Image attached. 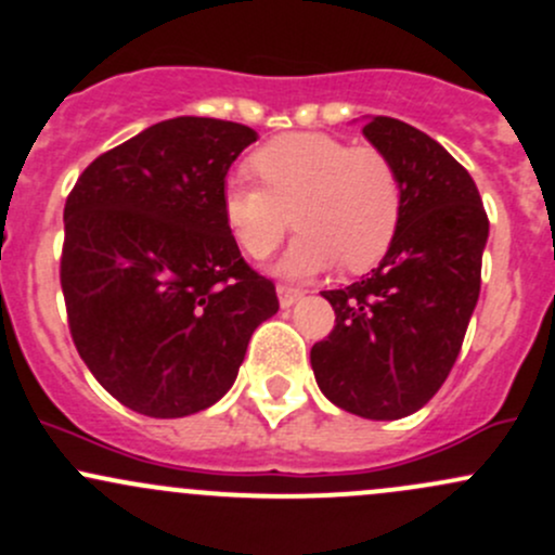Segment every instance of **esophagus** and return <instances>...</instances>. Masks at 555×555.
Masks as SVG:
<instances>
[{
    "label": "esophagus",
    "instance_id": "34e87169",
    "mask_svg": "<svg viewBox=\"0 0 555 555\" xmlns=\"http://www.w3.org/2000/svg\"><path fill=\"white\" fill-rule=\"evenodd\" d=\"M276 293H279V302H282V308L295 306V302L302 297V289L293 287V284H279Z\"/></svg>",
    "mask_w": 555,
    "mask_h": 555
}]
</instances>
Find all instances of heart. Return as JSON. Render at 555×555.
I'll use <instances>...</instances> for the list:
<instances>
[{"instance_id": "1", "label": "heart", "mask_w": 555, "mask_h": 555, "mask_svg": "<svg viewBox=\"0 0 555 555\" xmlns=\"http://www.w3.org/2000/svg\"><path fill=\"white\" fill-rule=\"evenodd\" d=\"M258 183L231 180L223 218L249 258L262 260L300 229L282 260L284 273H313L340 260L366 271L383 260L401 220V180L372 145L326 132H289L262 143L249 159Z\"/></svg>"}]
</instances>
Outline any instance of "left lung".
Returning <instances> with one entry per match:
<instances>
[{
    "label": "left lung",
    "mask_w": 555,
    "mask_h": 555,
    "mask_svg": "<svg viewBox=\"0 0 555 555\" xmlns=\"http://www.w3.org/2000/svg\"><path fill=\"white\" fill-rule=\"evenodd\" d=\"M364 135L399 172V231L370 276L322 293L335 326L311 348V366L340 410L399 420L428 404L457 361L489 218L468 170L417 127L372 116Z\"/></svg>",
    "instance_id": "8db88e82"
}]
</instances>
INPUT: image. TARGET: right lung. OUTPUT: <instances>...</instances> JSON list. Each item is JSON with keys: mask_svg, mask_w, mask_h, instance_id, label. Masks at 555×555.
Instances as JSON below:
<instances>
[{"mask_svg": "<svg viewBox=\"0 0 555 555\" xmlns=\"http://www.w3.org/2000/svg\"><path fill=\"white\" fill-rule=\"evenodd\" d=\"M258 132L178 116L98 156L63 209L61 287L87 370L130 410L185 417L238 375L276 287L238 253L225 172Z\"/></svg>", "mask_w": 555, "mask_h": 555, "instance_id": "1", "label": "right lung"}]
</instances>
